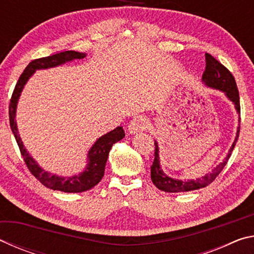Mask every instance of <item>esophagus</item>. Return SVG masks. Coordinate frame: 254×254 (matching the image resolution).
Wrapping results in <instances>:
<instances>
[{
  "mask_svg": "<svg viewBox=\"0 0 254 254\" xmlns=\"http://www.w3.org/2000/svg\"><path fill=\"white\" fill-rule=\"evenodd\" d=\"M148 128V121L147 119L142 115H137V117H134L131 122L128 123L127 127V131L131 133V134H137V133H141L145 131Z\"/></svg>",
  "mask_w": 254,
  "mask_h": 254,
  "instance_id": "obj_1",
  "label": "esophagus"
}]
</instances>
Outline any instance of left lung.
<instances>
[{
    "instance_id": "obj_1",
    "label": "left lung",
    "mask_w": 254,
    "mask_h": 254,
    "mask_svg": "<svg viewBox=\"0 0 254 254\" xmlns=\"http://www.w3.org/2000/svg\"><path fill=\"white\" fill-rule=\"evenodd\" d=\"M206 58V68L203 76H201V81L209 88L217 89L225 94V96L233 103L234 107L238 114L240 115V96L238 86H236L235 79L233 75L231 74L230 70L226 67L222 65L220 62H217L213 56L209 54L205 55ZM240 122V119H239ZM240 133V124L238 127V131H236V136L232 143L231 148L227 152L226 157L224 158L221 163L215 167V168L210 171L209 174H206L205 176L200 178L196 179H188V180H180L173 177H169L168 175L163 173L160 165V157H159V147L158 142L154 140V145H156V150H154V160L151 166V180L154 184V186L160 189L162 191L166 192H184V191H190L196 190V189L204 188L208 186L210 183L214 182V179L220 175L221 171L224 168L227 160L231 157V153L236 144V141L239 139Z\"/></svg>"
}]
</instances>
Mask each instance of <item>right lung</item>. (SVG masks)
Segmentation results:
<instances>
[{
	"instance_id": "add662e5",
	"label": "right lung",
	"mask_w": 254,
	"mask_h": 254,
	"mask_svg": "<svg viewBox=\"0 0 254 254\" xmlns=\"http://www.w3.org/2000/svg\"><path fill=\"white\" fill-rule=\"evenodd\" d=\"M85 57L86 54L84 53L68 50L64 51V53L49 56V57L32 60L23 70L22 75L20 76L18 83L15 85L13 94H12L10 106H8V118H10L11 130L13 132L21 154H22L25 165H27L29 170L47 188L64 192H83L96 186L101 182L103 176H104L105 165L112 145L126 136L123 127H118L114 130L107 132L106 134L98 137L95 143L88 150L87 165H86L84 171H81L78 175L64 177V176L53 175L49 171L45 170L31 157V154L27 151V149L24 148L22 140H21L19 134L18 126H16V107H18L19 98L23 91L24 85L27 84V81L36 72V70L48 69V68L57 67L66 63L72 62L75 59H83Z\"/></svg>"
}]
</instances>
